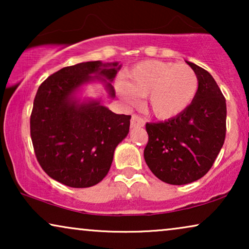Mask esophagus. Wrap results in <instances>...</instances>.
<instances>
[{
    "mask_svg": "<svg viewBox=\"0 0 249 249\" xmlns=\"http://www.w3.org/2000/svg\"><path fill=\"white\" fill-rule=\"evenodd\" d=\"M145 124V121L144 119L142 117H139V115H136L134 114L131 117V121H130V125L131 128H136V127H142V125Z\"/></svg>",
    "mask_w": 249,
    "mask_h": 249,
    "instance_id": "esophagus-1",
    "label": "esophagus"
}]
</instances>
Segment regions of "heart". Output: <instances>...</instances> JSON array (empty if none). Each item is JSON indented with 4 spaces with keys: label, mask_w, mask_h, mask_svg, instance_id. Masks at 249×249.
<instances>
[{
    "label": "heart",
    "mask_w": 249,
    "mask_h": 249,
    "mask_svg": "<svg viewBox=\"0 0 249 249\" xmlns=\"http://www.w3.org/2000/svg\"><path fill=\"white\" fill-rule=\"evenodd\" d=\"M198 90V77L186 64L152 60L138 63L119 81L117 91L128 105L138 96L146 97V107L159 119L178 115L189 107Z\"/></svg>",
    "instance_id": "obj_1"
}]
</instances>
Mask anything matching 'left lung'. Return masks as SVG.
Segmentation results:
<instances>
[{"label": "left lung", "instance_id": "obj_1", "mask_svg": "<svg viewBox=\"0 0 249 249\" xmlns=\"http://www.w3.org/2000/svg\"><path fill=\"white\" fill-rule=\"evenodd\" d=\"M198 77V90L181 113L166 121L146 124V164L163 182L187 185L212 168L226 138L227 104L210 72L188 62Z\"/></svg>", "mask_w": 249, "mask_h": 249}]
</instances>
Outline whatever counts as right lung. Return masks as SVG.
I'll return each mask as SVG.
<instances>
[{"label":"right lung","instance_id":"add662e5","mask_svg":"<svg viewBox=\"0 0 249 249\" xmlns=\"http://www.w3.org/2000/svg\"><path fill=\"white\" fill-rule=\"evenodd\" d=\"M119 62L89 61L56 71L40 85L30 115L37 161L51 178L72 188L96 185L107 175L114 149L127 137L130 115L115 114L101 100L77 97L84 85L100 81L108 97Z\"/></svg>","mask_w":249,"mask_h":249}]
</instances>
